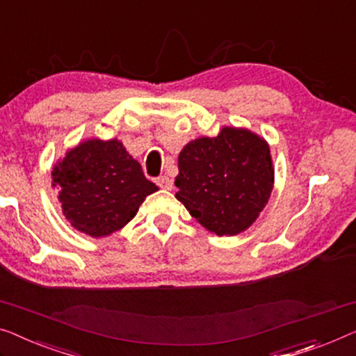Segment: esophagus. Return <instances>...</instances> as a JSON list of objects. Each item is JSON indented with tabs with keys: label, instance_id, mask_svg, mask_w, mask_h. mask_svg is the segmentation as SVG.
I'll list each match as a JSON object with an SVG mask.
<instances>
[{
	"label": "esophagus",
	"instance_id": "1",
	"mask_svg": "<svg viewBox=\"0 0 356 356\" xmlns=\"http://www.w3.org/2000/svg\"><path fill=\"white\" fill-rule=\"evenodd\" d=\"M156 183H157L159 188L165 189V191H170V189L173 188V181L168 177H165V175H163V177H159Z\"/></svg>",
	"mask_w": 356,
	"mask_h": 356
}]
</instances>
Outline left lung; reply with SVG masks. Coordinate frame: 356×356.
<instances>
[{
	"instance_id": "1",
	"label": "left lung",
	"mask_w": 356,
	"mask_h": 356,
	"mask_svg": "<svg viewBox=\"0 0 356 356\" xmlns=\"http://www.w3.org/2000/svg\"><path fill=\"white\" fill-rule=\"evenodd\" d=\"M175 194L216 236L245 231L265 209L275 184L270 146L247 128L223 127L189 141L178 156Z\"/></svg>"
}]
</instances>
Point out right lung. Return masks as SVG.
<instances>
[{"instance_id": "add662e5", "label": "right lung", "mask_w": 356, "mask_h": 356, "mask_svg": "<svg viewBox=\"0 0 356 356\" xmlns=\"http://www.w3.org/2000/svg\"><path fill=\"white\" fill-rule=\"evenodd\" d=\"M63 213L76 231L104 238L135 218L140 205L159 189L144 177L122 141L97 138L76 144L53 172Z\"/></svg>"}]
</instances>
